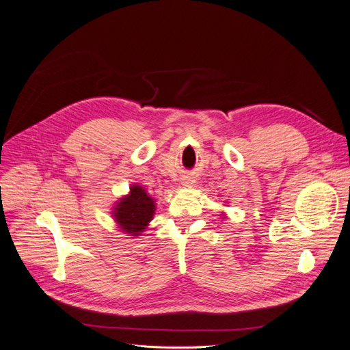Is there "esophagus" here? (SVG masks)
I'll list each match as a JSON object with an SVG mask.
<instances>
[{
    "label": "esophagus",
    "mask_w": 350,
    "mask_h": 350,
    "mask_svg": "<svg viewBox=\"0 0 350 350\" xmlns=\"http://www.w3.org/2000/svg\"><path fill=\"white\" fill-rule=\"evenodd\" d=\"M182 185L183 186H190L191 185V178L190 177H183L182 178Z\"/></svg>",
    "instance_id": "34e87169"
}]
</instances>
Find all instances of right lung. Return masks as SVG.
<instances>
[{
  "label": "right lung",
  "instance_id": "obj_1",
  "mask_svg": "<svg viewBox=\"0 0 350 350\" xmlns=\"http://www.w3.org/2000/svg\"><path fill=\"white\" fill-rule=\"evenodd\" d=\"M155 212V199H152L146 190L138 185H132L129 195L120 198L113 208V218L119 228L132 235H137L145 231Z\"/></svg>",
  "mask_w": 350,
  "mask_h": 350
}]
</instances>
